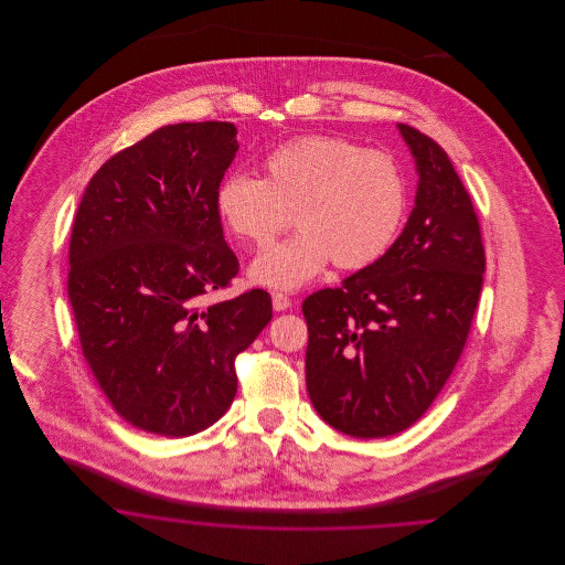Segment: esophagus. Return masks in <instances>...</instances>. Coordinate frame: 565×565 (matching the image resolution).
Returning a JSON list of instances; mask_svg holds the SVG:
<instances>
[{"label":"esophagus","mask_w":565,"mask_h":565,"mask_svg":"<svg viewBox=\"0 0 565 565\" xmlns=\"http://www.w3.org/2000/svg\"><path fill=\"white\" fill-rule=\"evenodd\" d=\"M270 298H273V309L275 311H286L292 305L290 298L284 295V292H270Z\"/></svg>","instance_id":"esophagus-1"}]
</instances>
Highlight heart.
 <instances>
[{"mask_svg": "<svg viewBox=\"0 0 565 565\" xmlns=\"http://www.w3.org/2000/svg\"><path fill=\"white\" fill-rule=\"evenodd\" d=\"M265 178L228 175L215 194L224 224L254 247L269 245L295 222L302 228L267 249L252 277L275 288H298L330 260L339 269L375 265L403 226L408 186L403 164L390 152L307 135L275 148Z\"/></svg>", "mask_w": 565, "mask_h": 565, "instance_id": "heart-1", "label": "heart"}]
</instances>
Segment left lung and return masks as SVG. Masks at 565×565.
Returning <instances> with one entry per match:
<instances>
[{"label":"left lung","mask_w":565,"mask_h":565,"mask_svg":"<svg viewBox=\"0 0 565 565\" xmlns=\"http://www.w3.org/2000/svg\"><path fill=\"white\" fill-rule=\"evenodd\" d=\"M419 173L403 235L375 265L305 298L307 392L326 424L355 438L413 426L454 373L483 288L472 199L447 152L398 125Z\"/></svg>","instance_id":"1"}]
</instances>
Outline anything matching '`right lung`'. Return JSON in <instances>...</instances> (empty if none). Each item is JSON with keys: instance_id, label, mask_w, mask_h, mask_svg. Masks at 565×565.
<instances>
[{"instance_id": "right-lung-1", "label": "right lung", "mask_w": 565, "mask_h": 565, "mask_svg": "<svg viewBox=\"0 0 565 565\" xmlns=\"http://www.w3.org/2000/svg\"><path fill=\"white\" fill-rule=\"evenodd\" d=\"M233 122L167 125L99 167L70 239L67 295L82 353L135 428L190 436L237 394L235 358L273 318L269 292L207 302L239 273L215 194Z\"/></svg>"}]
</instances>
